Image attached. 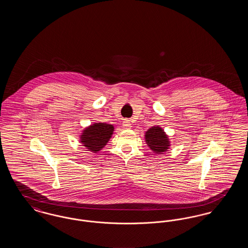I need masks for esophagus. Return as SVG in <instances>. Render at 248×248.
<instances>
[{
    "label": "esophagus",
    "instance_id": "1",
    "mask_svg": "<svg viewBox=\"0 0 248 248\" xmlns=\"http://www.w3.org/2000/svg\"><path fill=\"white\" fill-rule=\"evenodd\" d=\"M123 126H124V128H125V129H130L131 126H132V124H131L129 120H124V124H123Z\"/></svg>",
    "mask_w": 248,
    "mask_h": 248
}]
</instances>
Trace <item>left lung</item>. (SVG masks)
Here are the masks:
<instances>
[{
  "mask_svg": "<svg viewBox=\"0 0 248 248\" xmlns=\"http://www.w3.org/2000/svg\"><path fill=\"white\" fill-rule=\"evenodd\" d=\"M145 141L154 154H163L167 152L171 146L169 137L165 130L159 125L152 126L145 133Z\"/></svg>",
  "mask_w": 248,
  "mask_h": 248,
  "instance_id": "left-lung-1",
  "label": "left lung"
}]
</instances>
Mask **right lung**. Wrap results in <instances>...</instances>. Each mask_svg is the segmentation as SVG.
<instances>
[{
  "instance_id": "obj_1",
  "label": "right lung",
  "mask_w": 248,
  "mask_h": 248,
  "mask_svg": "<svg viewBox=\"0 0 248 248\" xmlns=\"http://www.w3.org/2000/svg\"><path fill=\"white\" fill-rule=\"evenodd\" d=\"M114 126L106 123H94L82 131L80 143L88 151L96 154L100 152L113 135Z\"/></svg>"
}]
</instances>
